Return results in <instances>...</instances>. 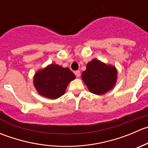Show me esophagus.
<instances>
[{
    "mask_svg": "<svg viewBox=\"0 0 148 148\" xmlns=\"http://www.w3.org/2000/svg\"><path fill=\"white\" fill-rule=\"evenodd\" d=\"M75 74H76V77H80V71H75Z\"/></svg>",
    "mask_w": 148,
    "mask_h": 148,
    "instance_id": "esophagus-1",
    "label": "esophagus"
}]
</instances>
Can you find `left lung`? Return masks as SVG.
Instances as JSON below:
<instances>
[{
    "label": "left lung",
    "instance_id": "8db88e82",
    "mask_svg": "<svg viewBox=\"0 0 148 148\" xmlns=\"http://www.w3.org/2000/svg\"><path fill=\"white\" fill-rule=\"evenodd\" d=\"M82 78L92 93L104 95L115 84L117 70L114 66L93 59L87 64L86 70L82 74Z\"/></svg>",
    "mask_w": 148,
    "mask_h": 148
}]
</instances>
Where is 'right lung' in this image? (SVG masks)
Returning <instances> with one entry per match:
<instances>
[{"label":"right lung","instance_id":"1","mask_svg":"<svg viewBox=\"0 0 148 148\" xmlns=\"http://www.w3.org/2000/svg\"><path fill=\"white\" fill-rule=\"evenodd\" d=\"M74 79L75 75L69 68L51 64L35 74L34 83L40 95L55 99L64 94L68 84Z\"/></svg>","mask_w":148,"mask_h":148}]
</instances>
